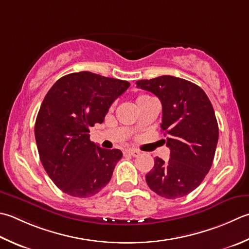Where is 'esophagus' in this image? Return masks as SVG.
Returning <instances> with one entry per match:
<instances>
[{"instance_id":"34e87169","label":"esophagus","mask_w":249,"mask_h":249,"mask_svg":"<svg viewBox=\"0 0 249 249\" xmlns=\"http://www.w3.org/2000/svg\"><path fill=\"white\" fill-rule=\"evenodd\" d=\"M125 153L128 154V155H131V157H138V155L140 154L139 151H138V150H135V149H128V150H126Z\"/></svg>"}]
</instances>
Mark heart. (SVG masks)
Listing matches in <instances>:
<instances>
[{
    "label": "heart",
    "mask_w": 249,
    "mask_h": 249,
    "mask_svg": "<svg viewBox=\"0 0 249 249\" xmlns=\"http://www.w3.org/2000/svg\"><path fill=\"white\" fill-rule=\"evenodd\" d=\"M147 97H149V96H140L139 98L137 99V101H138V100H141V99H143V98H147Z\"/></svg>",
    "instance_id": "1"
}]
</instances>
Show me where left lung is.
I'll list each match as a JSON object with an SVG mask.
<instances>
[{
  "label": "left lung",
  "mask_w": 249,
  "mask_h": 249,
  "mask_svg": "<svg viewBox=\"0 0 249 249\" xmlns=\"http://www.w3.org/2000/svg\"><path fill=\"white\" fill-rule=\"evenodd\" d=\"M162 102L160 129L167 136L170 159H154L145 175L149 188L158 196L174 199L196 190L212 167L219 128L215 111L201 87L172 75L136 82Z\"/></svg>",
  "instance_id": "8db88e82"
}]
</instances>
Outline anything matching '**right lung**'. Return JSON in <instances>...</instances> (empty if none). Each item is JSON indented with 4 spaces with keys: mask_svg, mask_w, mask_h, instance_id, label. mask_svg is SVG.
Here are the masks:
<instances>
[{
    "mask_svg": "<svg viewBox=\"0 0 249 249\" xmlns=\"http://www.w3.org/2000/svg\"><path fill=\"white\" fill-rule=\"evenodd\" d=\"M127 81L82 71L60 77L44 98L34 135L44 169L68 196L89 197L106 187L120 150H106L89 139V127L101 124Z\"/></svg>",
    "mask_w": 249,
    "mask_h": 249,
    "instance_id": "1",
    "label": "right lung"
}]
</instances>
